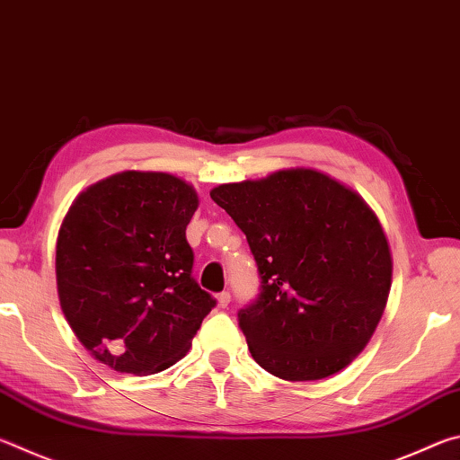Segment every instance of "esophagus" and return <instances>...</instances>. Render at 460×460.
<instances>
[{
	"instance_id": "34e87169",
	"label": "esophagus",
	"mask_w": 460,
	"mask_h": 460,
	"mask_svg": "<svg viewBox=\"0 0 460 460\" xmlns=\"http://www.w3.org/2000/svg\"><path fill=\"white\" fill-rule=\"evenodd\" d=\"M229 302H231V294L229 292L217 294V305H219V308H227Z\"/></svg>"
}]
</instances>
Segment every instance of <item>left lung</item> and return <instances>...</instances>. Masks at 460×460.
Listing matches in <instances>:
<instances>
[{
	"mask_svg": "<svg viewBox=\"0 0 460 460\" xmlns=\"http://www.w3.org/2000/svg\"><path fill=\"white\" fill-rule=\"evenodd\" d=\"M211 199L258 263V298L237 314L253 359L286 381L345 369L369 342L392 286L385 233L367 202L310 168L221 184Z\"/></svg>",
	"mask_w": 460,
	"mask_h": 460,
	"instance_id": "left-lung-1",
	"label": "left lung"
}]
</instances>
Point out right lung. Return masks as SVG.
I'll list each match as a JSON object with an SVG mask.
<instances>
[{"label": "right lung", "instance_id": "1", "mask_svg": "<svg viewBox=\"0 0 460 460\" xmlns=\"http://www.w3.org/2000/svg\"><path fill=\"white\" fill-rule=\"evenodd\" d=\"M190 184L128 170L81 192L60 225L57 286L84 349L119 373L152 376L189 351L217 300L192 278Z\"/></svg>", "mask_w": 460, "mask_h": 460}]
</instances>
